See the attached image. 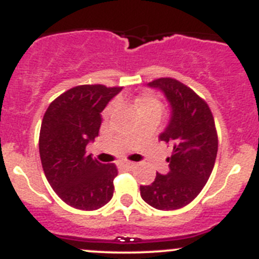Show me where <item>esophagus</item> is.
I'll return each mask as SVG.
<instances>
[{
    "label": "esophagus",
    "instance_id": "esophagus-1",
    "mask_svg": "<svg viewBox=\"0 0 259 259\" xmlns=\"http://www.w3.org/2000/svg\"><path fill=\"white\" fill-rule=\"evenodd\" d=\"M119 164H120L122 167H124V168H132V167H135V164L136 163H134V162H130V161H120L119 162Z\"/></svg>",
    "mask_w": 259,
    "mask_h": 259
}]
</instances>
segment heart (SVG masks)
I'll use <instances>...</instances> for the list:
<instances>
[{"label":"heart","instance_id":"obj_1","mask_svg":"<svg viewBox=\"0 0 259 259\" xmlns=\"http://www.w3.org/2000/svg\"><path fill=\"white\" fill-rule=\"evenodd\" d=\"M136 106L139 113L143 111H158L161 113L162 105L157 98L152 95H143L136 100Z\"/></svg>","mask_w":259,"mask_h":259}]
</instances>
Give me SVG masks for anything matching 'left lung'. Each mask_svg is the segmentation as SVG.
<instances>
[{
	"label": "left lung",
	"instance_id": "left-lung-1",
	"mask_svg": "<svg viewBox=\"0 0 259 259\" xmlns=\"http://www.w3.org/2000/svg\"><path fill=\"white\" fill-rule=\"evenodd\" d=\"M162 91L170 104V122L159 140L172 145L167 158L170 171L157 174L154 182L141 185L140 194L158 210H176L188 205L202 191L214 168L218 152V135L211 110L202 98L171 77L148 84Z\"/></svg>",
	"mask_w": 259,
	"mask_h": 259
}]
</instances>
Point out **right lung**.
<instances>
[{"label":"right lung","instance_id":"1","mask_svg":"<svg viewBox=\"0 0 259 259\" xmlns=\"http://www.w3.org/2000/svg\"><path fill=\"white\" fill-rule=\"evenodd\" d=\"M122 87L77 85L49 105L41 123L38 149L42 170L63 202L85 211L106 205L114 193V163L87 154L101 127V113Z\"/></svg>","mask_w":259,"mask_h":259}]
</instances>
